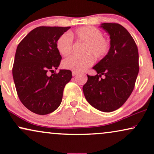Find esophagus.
<instances>
[{"instance_id":"34e87169","label":"esophagus","mask_w":154,"mask_h":154,"mask_svg":"<svg viewBox=\"0 0 154 154\" xmlns=\"http://www.w3.org/2000/svg\"><path fill=\"white\" fill-rule=\"evenodd\" d=\"M72 76H73V77H74V76H75V75H77V72H74V71H73V72H72Z\"/></svg>"}]
</instances>
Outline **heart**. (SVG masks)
<instances>
[{"label":"heart","instance_id":"obj_1","mask_svg":"<svg viewBox=\"0 0 154 154\" xmlns=\"http://www.w3.org/2000/svg\"><path fill=\"white\" fill-rule=\"evenodd\" d=\"M78 40L86 42L83 56L71 55L66 58L62 62L66 69L76 72L84 71L94 64V59L91 55L97 58H103L109 51V42L103 38V33L99 29L92 26H85L78 28L71 33ZM73 40L70 33L61 35L56 42V48L63 56L69 55L72 51Z\"/></svg>","mask_w":154,"mask_h":154}]
</instances>
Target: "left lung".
Listing matches in <instances>:
<instances>
[{"mask_svg":"<svg viewBox=\"0 0 154 154\" xmlns=\"http://www.w3.org/2000/svg\"><path fill=\"white\" fill-rule=\"evenodd\" d=\"M100 27L109 35L110 47L92 68L97 75H87L83 92L92 107L110 112L123 106L133 91L139 71L138 51L130 33L121 24L105 23Z\"/></svg>","mask_w":154,"mask_h":154,"instance_id":"obj_1","label":"left lung"}]
</instances>
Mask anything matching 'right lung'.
Segmentation results:
<instances>
[{
    "label": "right lung",
    "instance_id": "add662e5",
    "mask_svg": "<svg viewBox=\"0 0 154 154\" xmlns=\"http://www.w3.org/2000/svg\"><path fill=\"white\" fill-rule=\"evenodd\" d=\"M70 26H39L30 31L17 47L12 74L17 94L24 106L33 113L45 115L55 111L63 91L72 78L69 70H60L62 56L56 42Z\"/></svg>",
    "mask_w": 154,
    "mask_h": 154
}]
</instances>
